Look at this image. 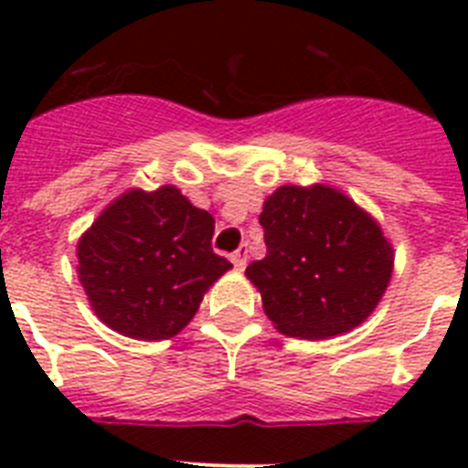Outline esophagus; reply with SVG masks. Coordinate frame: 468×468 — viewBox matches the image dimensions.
<instances>
[{
  "label": "esophagus",
  "mask_w": 468,
  "mask_h": 468,
  "mask_svg": "<svg viewBox=\"0 0 468 468\" xmlns=\"http://www.w3.org/2000/svg\"><path fill=\"white\" fill-rule=\"evenodd\" d=\"M231 264L237 267V271L246 270V264H248V248L246 246L239 248L237 253H231Z\"/></svg>",
  "instance_id": "1"
}]
</instances>
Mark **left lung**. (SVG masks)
I'll list each match as a JSON object with an SVG mask.
<instances>
[{
	"mask_svg": "<svg viewBox=\"0 0 468 468\" xmlns=\"http://www.w3.org/2000/svg\"><path fill=\"white\" fill-rule=\"evenodd\" d=\"M267 255L248 264L276 330L330 340L361 325L394 271V246L373 215L333 185H283L264 198Z\"/></svg>",
	"mask_w": 468,
	"mask_h": 468,
	"instance_id": "obj_1",
	"label": "left lung"
}]
</instances>
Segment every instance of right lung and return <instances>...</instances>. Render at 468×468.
<instances>
[{
	"mask_svg": "<svg viewBox=\"0 0 468 468\" xmlns=\"http://www.w3.org/2000/svg\"><path fill=\"white\" fill-rule=\"evenodd\" d=\"M213 229V215L173 185L114 198L77 243V274L95 316L133 340L176 337L231 270L210 248Z\"/></svg>",
	"mask_w": 468,
	"mask_h": 468,
	"instance_id": "obj_1",
	"label": "right lung"
}]
</instances>
